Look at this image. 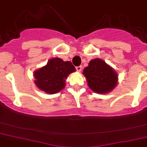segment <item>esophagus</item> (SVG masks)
I'll use <instances>...</instances> for the list:
<instances>
[{"instance_id":"1","label":"esophagus","mask_w":147,"mask_h":147,"mask_svg":"<svg viewBox=\"0 0 147 147\" xmlns=\"http://www.w3.org/2000/svg\"><path fill=\"white\" fill-rule=\"evenodd\" d=\"M82 65H79V66H76V71H79V72H80L81 71H82Z\"/></svg>"}]
</instances>
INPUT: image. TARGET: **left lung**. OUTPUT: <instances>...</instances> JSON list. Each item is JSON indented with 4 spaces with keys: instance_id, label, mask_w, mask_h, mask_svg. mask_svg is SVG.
I'll return each mask as SVG.
<instances>
[{
    "instance_id": "left-lung-1",
    "label": "left lung",
    "mask_w": 147,
    "mask_h": 147,
    "mask_svg": "<svg viewBox=\"0 0 147 147\" xmlns=\"http://www.w3.org/2000/svg\"><path fill=\"white\" fill-rule=\"evenodd\" d=\"M89 88L94 92L105 94L114 89L118 82V75L102 60L97 58L89 62L84 69Z\"/></svg>"
}]
</instances>
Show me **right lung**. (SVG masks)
Listing matches in <instances>:
<instances>
[{"mask_svg": "<svg viewBox=\"0 0 147 147\" xmlns=\"http://www.w3.org/2000/svg\"><path fill=\"white\" fill-rule=\"evenodd\" d=\"M76 68L70 61L61 58H53L47 65L36 71L34 74L35 84L46 93L55 94L65 87V82L69 74Z\"/></svg>", "mask_w": 147, "mask_h": 147, "instance_id": "right-lung-1", "label": "right lung"}]
</instances>
